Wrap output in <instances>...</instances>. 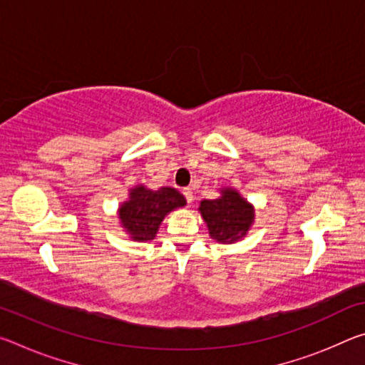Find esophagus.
<instances>
[{
  "label": "esophagus",
  "mask_w": 365,
  "mask_h": 365,
  "mask_svg": "<svg viewBox=\"0 0 365 365\" xmlns=\"http://www.w3.org/2000/svg\"><path fill=\"white\" fill-rule=\"evenodd\" d=\"M183 196H185V200H187V202L193 201V191H191V188H185L183 190Z\"/></svg>",
  "instance_id": "34e87169"
}]
</instances>
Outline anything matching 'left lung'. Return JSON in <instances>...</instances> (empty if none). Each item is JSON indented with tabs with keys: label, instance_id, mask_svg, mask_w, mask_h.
<instances>
[{
	"label": "left lung",
	"instance_id": "8db88e82",
	"mask_svg": "<svg viewBox=\"0 0 365 365\" xmlns=\"http://www.w3.org/2000/svg\"><path fill=\"white\" fill-rule=\"evenodd\" d=\"M200 211L209 235L220 243L237 242L248 232L255 219L252 207L232 188H225L217 200L201 201Z\"/></svg>",
	"mask_w": 365,
	"mask_h": 365
}]
</instances>
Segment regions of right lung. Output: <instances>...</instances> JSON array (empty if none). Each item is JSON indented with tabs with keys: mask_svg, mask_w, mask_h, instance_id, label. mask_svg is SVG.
Wrapping results in <instances>:
<instances>
[{
	"mask_svg": "<svg viewBox=\"0 0 365 365\" xmlns=\"http://www.w3.org/2000/svg\"><path fill=\"white\" fill-rule=\"evenodd\" d=\"M185 206V197L175 188L151 191L145 187L132 190L130 200L119 209V219L137 242H150L156 237L160 222L170 211Z\"/></svg>",
	"mask_w": 365,
	"mask_h": 365,
	"instance_id": "right-lung-1",
	"label": "right lung"
}]
</instances>
